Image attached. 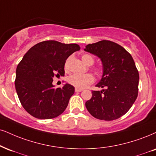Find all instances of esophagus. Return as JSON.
<instances>
[{"instance_id":"1","label":"esophagus","mask_w":156,"mask_h":156,"mask_svg":"<svg viewBox=\"0 0 156 156\" xmlns=\"http://www.w3.org/2000/svg\"><path fill=\"white\" fill-rule=\"evenodd\" d=\"M82 89H80V88H75V92H76V93H78V92H82Z\"/></svg>"}]
</instances>
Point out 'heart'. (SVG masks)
I'll return each mask as SVG.
<instances>
[{"instance_id":"b5f03b06","label":"heart","mask_w":156,"mask_h":156,"mask_svg":"<svg viewBox=\"0 0 156 156\" xmlns=\"http://www.w3.org/2000/svg\"><path fill=\"white\" fill-rule=\"evenodd\" d=\"M82 60L87 65H93L94 63L93 57L89 54H84L82 56ZM69 83L77 88H85L88 85L94 82V77L93 75L90 74H74L71 75L68 78Z\"/></svg>"}]
</instances>
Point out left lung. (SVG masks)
Wrapping results in <instances>:
<instances>
[{"instance_id": "8db88e82", "label": "left lung", "mask_w": 156, "mask_h": 156, "mask_svg": "<svg viewBox=\"0 0 156 156\" xmlns=\"http://www.w3.org/2000/svg\"><path fill=\"white\" fill-rule=\"evenodd\" d=\"M84 51L101 59L103 75L92 91V98L85 103L93 117L112 121L124 116L138 95L139 73L132 55L122 46L109 40H101L85 46Z\"/></svg>"}]
</instances>
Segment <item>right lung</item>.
<instances>
[{"mask_svg": "<svg viewBox=\"0 0 156 156\" xmlns=\"http://www.w3.org/2000/svg\"><path fill=\"white\" fill-rule=\"evenodd\" d=\"M80 50L77 44L48 40L27 52L17 66L15 87L22 106L30 115L49 119L65 111L74 87L66 83L55 89L53 78L64 76L66 60Z\"/></svg>", "mask_w": 156, "mask_h": 156, "instance_id": "add662e5", "label": "right lung"}]
</instances>
